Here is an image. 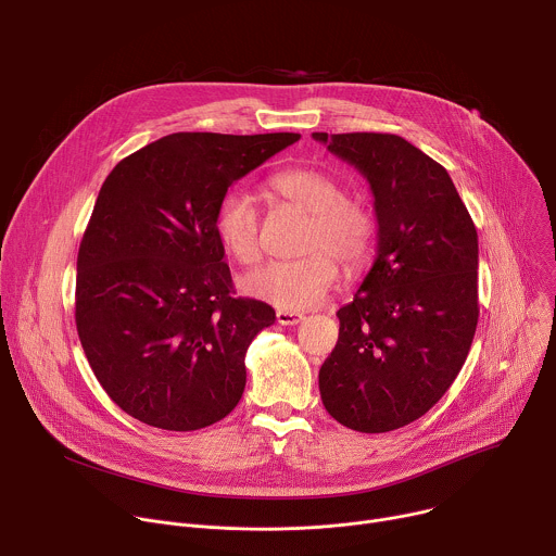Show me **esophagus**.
Returning <instances> with one entry per match:
<instances>
[{
  "instance_id": "1",
  "label": "esophagus",
  "mask_w": 556,
  "mask_h": 556,
  "mask_svg": "<svg viewBox=\"0 0 556 556\" xmlns=\"http://www.w3.org/2000/svg\"><path fill=\"white\" fill-rule=\"evenodd\" d=\"M305 319L301 312H292V309H277V321L281 326H296Z\"/></svg>"
}]
</instances>
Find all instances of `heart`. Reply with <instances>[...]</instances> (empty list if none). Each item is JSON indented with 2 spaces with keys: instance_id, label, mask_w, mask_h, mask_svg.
<instances>
[{
  "instance_id": "b5f03b06",
  "label": "heart",
  "mask_w": 556,
  "mask_h": 556,
  "mask_svg": "<svg viewBox=\"0 0 556 556\" xmlns=\"http://www.w3.org/2000/svg\"><path fill=\"white\" fill-rule=\"evenodd\" d=\"M270 189L309 213L299 260L268 262L242 277V290L279 309L312 307L334 286L339 260L348 268H358L371 251L376 219L367 204L343 195V187L326 172L294 167L279 172ZM215 232L222 247L242 264L262 257L260 213L249 195L230 191L222 198L215 213Z\"/></svg>"
}]
</instances>
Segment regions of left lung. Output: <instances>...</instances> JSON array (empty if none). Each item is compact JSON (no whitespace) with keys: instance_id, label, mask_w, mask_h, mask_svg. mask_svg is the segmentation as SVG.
I'll return each mask as SVG.
<instances>
[{"instance_id":"left-lung-1","label":"left lung","mask_w":556,"mask_h":556,"mask_svg":"<svg viewBox=\"0 0 556 556\" xmlns=\"http://www.w3.org/2000/svg\"><path fill=\"white\" fill-rule=\"evenodd\" d=\"M374 195L376 260L339 316L319 369L328 414L384 433L425 416L459 374L478 328V230L446 169L395 134L314 131Z\"/></svg>"}]
</instances>
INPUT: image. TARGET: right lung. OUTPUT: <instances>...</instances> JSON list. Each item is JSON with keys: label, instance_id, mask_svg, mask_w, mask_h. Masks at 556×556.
<instances>
[{"label": "right lung", "instance_id": "add662e5", "mask_svg": "<svg viewBox=\"0 0 556 556\" xmlns=\"http://www.w3.org/2000/svg\"><path fill=\"white\" fill-rule=\"evenodd\" d=\"M299 134L180 131L105 178L76 260V330L110 399L131 418L195 431L247 387V350L275 309L232 296L215 232L228 187Z\"/></svg>", "mask_w": 556, "mask_h": 556}]
</instances>
